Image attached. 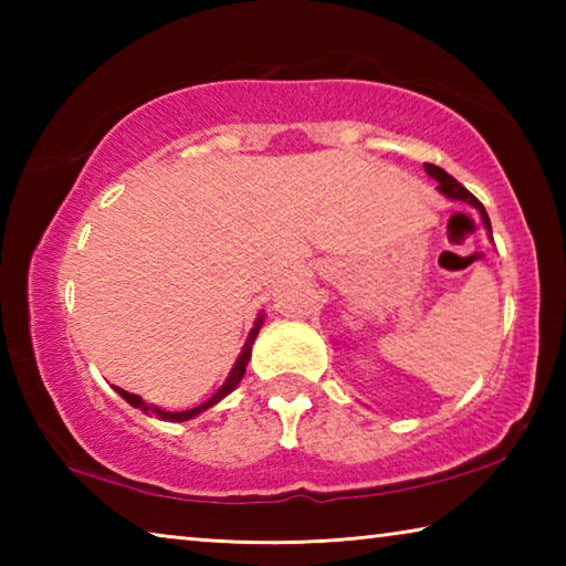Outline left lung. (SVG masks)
<instances>
[{
	"label": "left lung",
	"instance_id": "obj_1",
	"mask_svg": "<svg viewBox=\"0 0 566 566\" xmlns=\"http://www.w3.org/2000/svg\"><path fill=\"white\" fill-rule=\"evenodd\" d=\"M424 171L437 181V185H439L437 189L442 191V195H444L447 199H452V202H464V205H469V207H474L476 212H479V217H482L484 229H486V232H490V237H492V222H490V217H486V209H484V205L479 202V199L472 195V191L459 185V181H457L452 175H447V171H444L442 167L424 165Z\"/></svg>",
	"mask_w": 566,
	"mask_h": 566
}]
</instances>
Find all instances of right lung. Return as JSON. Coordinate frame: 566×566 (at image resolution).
I'll return each instance as SVG.
<instances>
[{
  "mask_svg": "<svg viewBox=\"0 0 566 566\" xmlns=\"http://www.w3.org/2000/svg\"><path fill=\"white\" fill-rule=\"evenodd\" d=\"M262 324H264V314H260V317H256L254 327H252V332H249L244 347H242V352H239V357H237V361H234L232 371H229V377H227L224 385L219 387V389L214 391V395L209 397L207 401H202V405H199V407H191V409H185V411H167V409H159L157 405H147V401L142 399L139 395H132V391H124L122 387H114V391H117V395H119L124 401H129L132 407L142 409V411H145V415H149V417H157V419H165V421H189V419H195L197 415H202V411H207L209 407L219 405V401H222L227 395H232L239 381H242L244 371H247V364H249V359H252V344H254V339H256V334H260Z\"/></svg>",
  "mask_w": 566,
  "mask_h": 566,
  "instance_id": "obj_1",
  "label": "right lung"
}]
</instances>
